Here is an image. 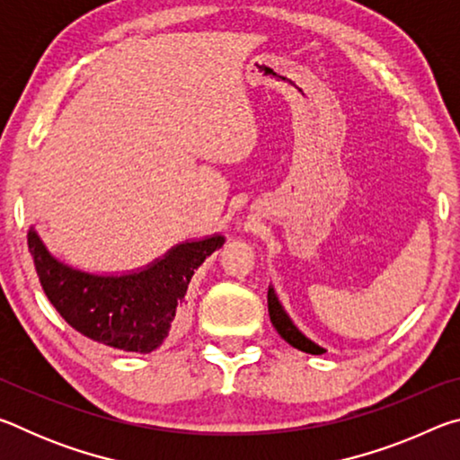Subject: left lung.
Returning a JSON list of instances; mask_svg holds the SVG:
<instances>
[{"mask_svg":"<svg viewBox=\"0 0 460 460\" xmlns=\"http://www.w3.org/2000/svg\"><path fill=\"white\" fill-rule=\"evenodd\" d=\"M268 310H270V321H271V324H274V329L278 331L279 337H282L286 342H290L294 349L310 353V355L326 353L321 345H316L314 341H310L306 334L292 323V318L288 316V313L282 306V302L278 300V294L271 286L268 288Z\"/></svg>","mask_w":460,"mask_h":460,"instance_id":"left-lung-1","label":"left lung"}]
</instances>
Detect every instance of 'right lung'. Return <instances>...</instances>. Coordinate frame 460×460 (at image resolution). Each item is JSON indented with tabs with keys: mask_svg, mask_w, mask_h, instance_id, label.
<instances>
[{
	"mask_svg": "<svg viewBox=\"0 0 460 460\" xmlns=\"http://www.w3.org/2000/svg\"><path fill=\"white\" fill-rule=\"evenodd\" d=\"M223 243V235L184 241L142 270L103 276L57 260L36 229L28 231L36 274L50 305L87 339L128 353H152L182 332L194 271Z\"/></svg>",
	"mask_w": 460,
	"mask_h": 460,
	"instance_id": "right-lung-1",
	"label": "right lung"
}]
</instances>
